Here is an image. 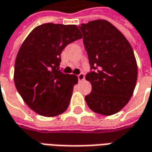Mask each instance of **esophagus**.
Masks as SVG:
<instances>
[{"label": "esophagus", "mask_w": 152, "mask_h": 152, "mask_svg": "<svg viewBox=\"0 0 152 152\" xmlns=\"http://www.w3.org/2000/svg\"><path fill=\"white\" fill-rule=\"evenodd\" d=\"M77 76H78V80H79V81H82L85 80V75H84L83 73L79 74Z\"/></svg>", "instance_id": "esophagus-1"}]
</instances>
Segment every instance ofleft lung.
<instances>
[{"label": "left lung", "instance_id": "obj_1", "mask_svg": "<svg viewBox=\"0 0 152 152\" xmlns=\"http://www.w3.org/2000/svg\"><path fill=\"white\" fill-rule=\"evenodd\" d=\"M83 34L91 68L86 80L92 92L85 97L93 112L117 113L129 101L137 81L138 67L133 49L124 34L106 20L97 19L79 27Z\"/></svg>", "mask_w": 152, "mask_h": 152}]
</instances>
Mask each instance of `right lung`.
<instances>
[{"mask_svg": "<svg viewBox=\"0 0 152 152\" xmlns=\"http://www.w3.org/2000/svg\"><path fill=\"white\" fill-rule=\"evenodd\" d=\"M81 38L76 25L49 23L33 29L21 45L15 61L14 82L35 113L54 117L67 109L78 78L59 71L60 54L66 45Z\"/></svg>", "mask_w": 152, "mask_h": 152, "instance_id": "obj_1", "label": "right lung"}]
</instances>
